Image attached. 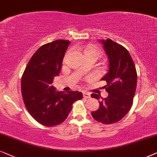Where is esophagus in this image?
<instances>
[{
  "label": "esophagus",
  "mask_w": 157,
  "mask_h": 157,
  "mask_svg": "<svg viewBox=\"0 0 157 157\" xmlns=\"http://www.w3.org/2000/svg\"><path fill=\"white\" fill-rule=\"evenodd\" d=\"M83 97L85 98H90V94L88 93H87V92H84V93H83Z\"/></svg>",
  "instance_id": "obj_1"
}]
</instances>
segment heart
Here are the masks:
<instances>
[{
	"instance_id": "b5f03b06",
	"label": "heart",
	"mask_w": 157,
	"mask_h": 157,
	"mask_svg": "<svg viewBox=\"0 0 157 157\" xmlns=\"http://www.w3.org/2000/svg\"><path fill=\"white\" fill-rule=\"evenodd\" d=\"M85 54H90L98 58L101 56V50L96 47H89L85 50Z\"/></svg>"
}]
</instances>
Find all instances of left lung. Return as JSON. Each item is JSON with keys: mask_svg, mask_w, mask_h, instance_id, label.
<instances>
[{"mask_svg": "<svg viewBox=\"0 0 157 157\" xmlns=\"http://www.w3.org/2000/svg\"><path fill=\"white\" fill-rule=\"evenodd\" d=\"M109 59V71L101 80L108 96L99 101L98 110L92 112L95 120L103 124H112L121 121L130 110L137 85V72L128 50L111 39L102 40ZM91 97L100 99L93 93Z\"/></svg>", "mask_w": 157, "mask_h": 157, "instance_id": "left-lung-1", "label": "left lung"}]
</instances>
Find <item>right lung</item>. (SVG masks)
Here are the masks:
<instances>
[{
    "label": "right lung",
    "instance_id": "right-lung-1",
    "mask_svg": "<svg viewBox=\"0 0 157 157\" xmlns=\"http://www.w3.org/2000/svg\"><path fill=\"white\" fill-rule=\"evenodd\" d=\"M69 40L58 39L39 47L26 67L21 77V94L27 110L45 126L61 124L75 101L82 98L79 91L57 92L52 86L59 74Z\"/></svg>",
    "mask_w": 157,
    "mask_h": 157
}]
</instances>
